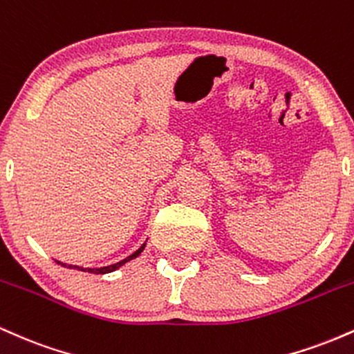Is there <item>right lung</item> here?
<instances>
[{
    "instance_id": "right-lung-1",
    "label": "right lung",
    "mask_w": 354,
    "mask_h": 354,
    "mask_svg": "<svg viewBox=\"0 0 354 354\" xmlns=\"http://www.w3.org/2000/svg\"><path fill=\"white\" fill-rule=\"evenodd\" d=\"M143 248H145V245L141 246V248H138V250L135 251V253L133 254H129L128 258H124V259H121V261H118V263H115V265H109V266H103V268H78V266H73V265H68V268H78V270H81V271H88V273H96V274H103V273H111V271H115V270H118V268L120 266H123L126 261H129V259H133V258H136L138 254L141 253V251H143ZM59 263V261H58ZM61 265H63V263H61ZM63 266H66V265H63Z\"/></svg>"
}]
</instances>
